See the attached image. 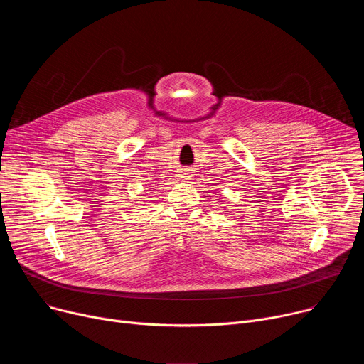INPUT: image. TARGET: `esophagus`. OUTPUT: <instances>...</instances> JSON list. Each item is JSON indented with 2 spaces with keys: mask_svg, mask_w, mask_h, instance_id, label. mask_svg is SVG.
Listing matches in <instances>:
<instances>
[{
  "mask_svg": "<svg viewBox=\"0 0 364 364\" xmlns=\"http://www.w3.org/2000/svg\"><path fill=\"white\" fill-rule=\"evenodd\" d=\"M183 176H184V177H183V178H188V177H190V176H188V174H183Z\"/></svg>",
  "mask_w": 364,
  "mask_h": 364,
  "instance_id": "esophagus-1",
  "label": "esophagus"
}]
</instances>
